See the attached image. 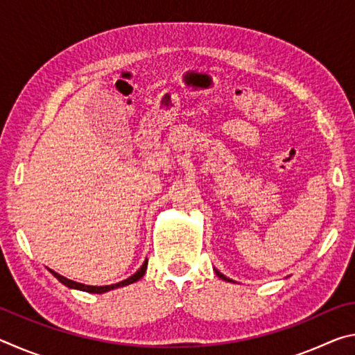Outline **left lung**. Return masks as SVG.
<instances>
[{
	"instance_id": "obj_1",
	"label": "left lung",
	"mask_w": 355,
	"mask_h": 355,
	"mask_svg": "<svg viewBox=\"0 0 355 355\" xmlns=\"http://www.w3.org/2000/svg\"><path fill=\"white\" fill-rule=\"evenodd\" d=\"M216 274H218V275H219V277H220V279H224V280H227V282H232V280H230V279H227V277H225V275H224V274H220V272H219V271H216Z\"/></svg>"
}]
</instances>
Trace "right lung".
Masks as SVG:
<instances>
[{"mask_svg": "<svg viewBox=\"0 0 355 355\" xmlns=\"http://www.w3.org/2000/svg\"><path fill=\"white\" fill-rule=\"evenodd\" d=\"M146 269H147V260L144 261V264L142 266L137 269V271L131 275V277H128L127 280H122V282H119V284H114V285H106V286H89V285H83V284H78V282H73V280H69V279H65V277H62L61 274H58V272H55V271H50L53 275H55V277L61 282L62 285H65V286H69V288H75V290H81V291H87V293H97V294H100V293H106V291H111V290H114V288H119V286H125V285H130V284H135V282H137L139 280L144 274H146Z\"/></svg>", "mask_w": 355, "mask_h": 355, "instance_id": "1", "label": "right lung"}]
</instances>
